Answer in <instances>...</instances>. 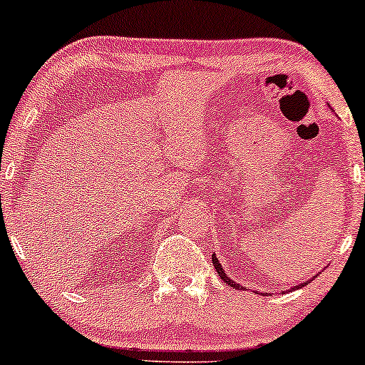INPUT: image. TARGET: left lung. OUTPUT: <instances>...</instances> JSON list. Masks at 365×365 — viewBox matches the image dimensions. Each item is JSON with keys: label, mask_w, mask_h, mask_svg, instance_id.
<instances>
[{"label": "left lung", "mask_w": 365, "mask_h": 365, "mask_svg": "<svg viewBox=\"0 0 365 365\" xmlns=\"http://www.w3.org/2000/svg\"><path fill=\"white\" fill-rule=\"evenodd\" d=\"M212 264H215V267H216V271H217V274H220L221 276V279H223V282L226 283V284H230V287H233V288H237V290H238V288H244V287H242V284H238L237 282H233V279L232 278H230V276L228 274H226V271L223 269V266H221V262H220V259H217L216 257V254H212ZM317 276V274H316ZM316 276H314V278H316ZM312 278V279H314ZM312 279H309V282L307 283H311L312 282ZM302 287H305V283H300V284H297V287L295 288H302ZM244 290H245V288H244ZM292 290H293V288H292Z\"/></svg>", "instance_id": "obj_1"}]
</instances>
